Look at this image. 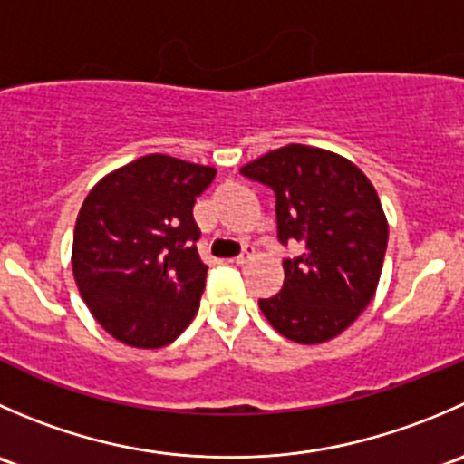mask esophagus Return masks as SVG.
<instances>
[{
    "label": "esophagus",
    "instance_id": "esophagus-1",
    "mask_svg": "<svg viewBox=\"0 0 464 464\" xmlns=\"http://www.w3.org/2000/svg\"><path fill=\"white\" fill-rule=\"evenodd\" d=\"M251 258H254V249H251V246H245V251H242V254L237 256V258H233L231 262H236V265H246Z\"/></svg>",
    "mask_w": 464,
    "mask_h": 464
}]
</instances>
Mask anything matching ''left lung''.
<instances>
[{
	"label": "left lung",
	"mask_w": 464,
	"mask_h": 464,
	"mask_svg": "<svg viewBox=\"0 0 464 464\" xmlns=\"http://www.w3.org/2000/svg\"><path fill=\"white\" fill-rule=\"evenodd\" d=\"M274 190L278 242H296L283 260L285 283L260 298L266 321L296 343H323L345 330L375 296L388 245L377 190L348 159L292 143L240 168Z\"/></svg>",
	"instance_id": "1"
}]
</instances>
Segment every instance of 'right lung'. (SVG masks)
Returning <instances> with one entry per match:
<instances>
[{
	"label": "right lung",
	"instance_id": "right-lung-1",
	"mask_svg": "<svg viewBox=\"0 0 464 464\" xmlns=\"http://www.w3.org/2000/svg\"><path fill=\"white\" fill-rule=\"evenodd\" d=\"M208 166L148 154L89 190L73 231V278L93 319L134 348H161L199 310L208 266L199 260L195 199Z\"/></svg>",
	"mask_w": 464,
	"mask_h": 464
}]
</instances>
